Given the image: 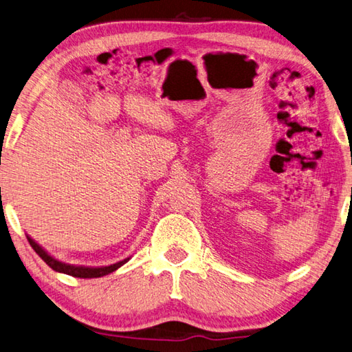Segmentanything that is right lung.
I'll use <instances>...</instances> for the list:
<instances>
[{
  "instance_id": "right-lung-1",
  "label": "right lung",
  "mask_w": 352,
  "mask_h": 352,
  "mask_svg": "<svg viewBox=\"0 0 352 352\" xmlns=\"http://www.w3.org/2000/svg\"><path fill=\"white\" fill-rule=\"evenodd\" d=\"M27 239H29L30 245L33 247V250L36 252L41 258L44 259V263L52 267L54 272L58 273H64V274H70V276L74 278H102V276H107V274L116 272L117 268H120L123 264H126L129 258H125L119 261V263L116 264H109V265H100V267H91V265H78V264H68L64 263V261H59L54 256H52L50 253H48L43 245H39L36 241H34L30 235H27Z\"/></svg>"
}]
</instances>
